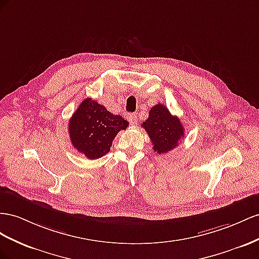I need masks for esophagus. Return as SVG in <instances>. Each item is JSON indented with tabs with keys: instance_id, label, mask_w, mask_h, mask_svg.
Instances as JSON below:
<instances>
[{
	"instance_id": "esophagus-1",
	"label": "esophagus",
	"mask_w": 259,
	"mask_h": 259,
	"mask_svg": "<svg viewBox=\"0 0 259 259\" xmlns=\"http://www.w3.org/2000/svg\"><path fill=\"white\" fill-rule=\"evenodd\" d=\"M127 119H128L129 123H130L131 125H135V124L138 122V118H137V116H136L135 114H129V115L127 116Z\"/></svg>"
}]
</instances>
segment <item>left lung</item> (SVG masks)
Returning <instances> with one entry per match:
<instances>
[{
	"label": "left lung",
	"instance_id": "1",
	"mask_svg": "<svg viewBox=\"0 0 259 259\" xmlns=\"http://www.w3.org/2000/svg\"><path fill=\"white\" fill-rule=\"evenodd\" d=\"M141 124L151 139L153 150L158 154L171 151L184 137V128L179 118L172 116L161 104L153 106L149 118Z\"/></svg>",
	"mask_w": 259,
	"mask_h": 259
}]
</instances>
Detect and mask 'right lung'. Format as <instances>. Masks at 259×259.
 Segmentation results:
<instances>
[{"label": "right lung", "mask_w": 259, "mask_h": 259, "mask_svg": "<svg viewBox=\"0 0 259 259\" xmlns=\"http://www.w3.org/2000/svg\"><path fill=\"white\" fill-rule=\"evenodd\" d=\"M128 121L114 115L98 102L85 99L71 116L68 131L71 144L90 159H98L110 151L115 137L125 130Z\"/></svg>", "instance_id": "obj_1"}]
</instances>
